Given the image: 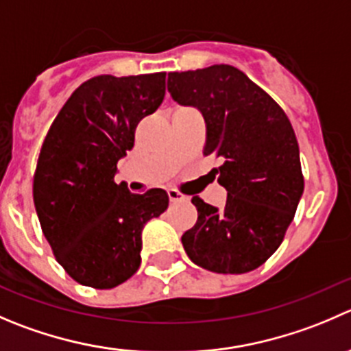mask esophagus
<instances>
[{
  "label": "esophagus",
  "instance_id": "obj_1",
  "mask_svg": "<svg viewBox=\"0 0 351 351\" xmlns=\"http://www.w3.org/2000/svg\"><path fill=\"white\" fill-rule=\"evenodd\" d=\"M168 197H169V200H171L173 204H175V202H183V200H186V197L183 195L182 192H178V190H175V189H169L168 190Z\"/></svg>",
  "mask_w": 351,
  "mask_h": 351
}]
</instances>
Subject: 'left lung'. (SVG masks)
Segmentation results:
<instances>
[{"mask_svg": "<svg viewBox=\"0 0 351 351\" xmlns=\"http://www.w3.org/2000/svg\"><path fill=\"white\" fill-rule=\"evenodd\" d=\"M168 90L206 121L204 156H216L223 209L193 197L197 223L182 237L197 266L241 274L262 266L283 241L304 193L300 151L280 104L231 64L173 71Z\"/></svg>", "mask_w": 351, "mask_h": 351, "instance_id": "obj_1", "label": "left lung"}]
</instances>
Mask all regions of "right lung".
Masks as SVG:
<instances>
[{
    "label": "right lung",
    "mask_w": 351,
    "mask_h": 351,
    "mask_svg": "<svg viewBox=\"0 0 351 351\" xmlns=\"http://www.w3.org/2000/svg\"><path fill=\"white\" fill-rule=\"evenodd\" d=\"M166 73L99 75L75 89L54 118L34 173V206L61 267L84 287L110 290L137 273L142 228L168 193L114 183L142 118L161 106Z\"/></svg>",
    "instance_id": "add662e5"
}]
</instances>
